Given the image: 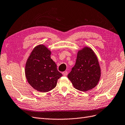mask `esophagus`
<instances>
[{
  "label": "esophagus",
  "mask_w": 125,
  "mask_h": 125,
  "mask_svg": "<svg viewBox=\"0 0 125 125\" xmlns=\"http://www.w3.org/2000/svg\"><path fill=\"white\" fill-rule=\"evenodd\" d=\"M67 74H68V72H66V71H65V72H63L62 73V75H63V76H67Z\"/></svg>",
  "instance_id": "obj_1"
}]
</instances>
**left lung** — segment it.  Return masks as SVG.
<instances>
[{
	"label": "left lung",
	"instance_id": "left-lung-1",
	"mask_svg": "<svg viewBox=\"0 0 125 125\" xmlns=\"http://www.w3.org/2000/svg\"><path fill=\"white\" fill-rule=\"evenodd\" d=\"M100 76V67L93 50L87 46L79 50L75 65L68 75L74 88L82 92L92 89L97 85Z\"/></svg>",
	"mask_w": 125,
	"mask_h": 125
}]
</instances>
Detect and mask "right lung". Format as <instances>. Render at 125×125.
Listing matches in <instances>:
<instances>
[{"label": "right lung", "instance_id": "add662e5", "mask_svg": "<svg viewBox=\"0 0 125 125\" xmlns=\"http://www.w3.org/2000/svg\"><path fill=\"white\" fill-rule=\"evenodd\" d=\"M51 51L42 44L36 46L27 60L25 75L33 88L46 93L53 89L58 79L62 75L57 69V65L50 58Z\"/></svg>", "mask_w": 125, "mask_h": 125}]
</instances>
